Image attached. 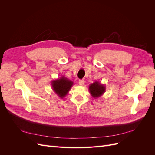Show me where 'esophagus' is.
<instances>
[{"label":"esophagus","mask_w":155,"mask_h":155,"mask_svg":"<svg viewBox=\"0 0 155 155\" xmlns=\"http://www.w3.org/2000/svg\"><path fill=\"white\" fill-rule=\"evenodd\" d=\"M79 85L83 86L84 84H85V81H84V80H79Z\"/></svg>","instance_id":"1"}]
</instances>
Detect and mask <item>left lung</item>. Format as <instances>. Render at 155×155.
<instances>
[{
  "instance_id": "8db88e82",
  "label": "left lung",
  "mask_w": 155,
  "mask_h": 155,
  "mask_svg": "<svg viewBox=\"0 0 155 155\" xmlns=\"http://www.w3.org/2000/svg\"><path fill=\"white\" fill-rule=\"evenodd\" d=\"M105 85L100 83L99 81H95L91 83L88 87V91L90 92L91 96L96 99V98L101 96L105 92Z\"/></svg>"
}]
</instances>
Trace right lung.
<instances>
[{
  "instance_id": "right-lung-1",
  "label": "right lung",
  "mask_w": 155,
  "mask_h": 155,
  "mask_svg": "<svg viewBox=\"0 0 155 155\" xmlns=\"http://www.w3.org/2000/svg\"><path fill=\"white\" fill-rule=\"evenodd\" d=\"M73 85L74 83L72 81L68 79L63 76L60 78L52 80L51 82L53 91L61 99L67 95Z\"/></svg>"
}]
</instances>
